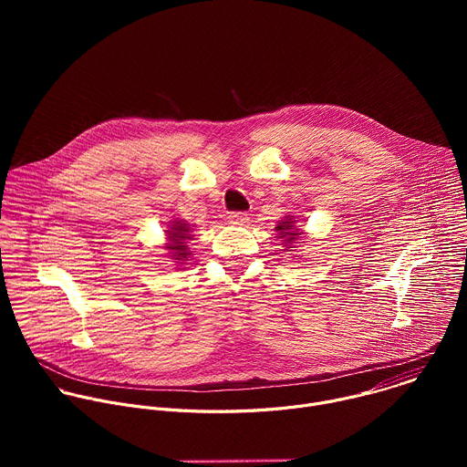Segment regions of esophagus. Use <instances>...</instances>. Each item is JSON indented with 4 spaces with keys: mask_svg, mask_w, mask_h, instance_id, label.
<instances>
[{
    "mask_svg": "<svg viewBox=\"0 0 467 467\" xmlns=\"http://www.w3.org/2000/svg\"><path fill=\"white\" fill-rule=\"evenodd\" d=\"M247 214H244V213H233L231 216H229V223H233V225H245L247 223Z\"/></svg>",
    "mask_w": 467,
    "mask_h": 467,
    "instance_id": "esophagus-1",
    "label": "esophagus"
}]
</instances>
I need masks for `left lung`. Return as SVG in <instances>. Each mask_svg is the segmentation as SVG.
<instances>
[{"mask_svg": "<svg viewBox=\"0 0 467 467\" xmlns=\"http://www.w3.org/2000/svg\"><path fill=\"white\" fill-rule=\"evenodd\" d=\"M296 223H297L296 216H290V214H288V216H285V220H281V222L275 225L277 238L281 240V245L285 247V249H281V251H294V249H292L294 244H303V242H299V240H303L305 233H303L301 227H297Z\"/></svg>", "mask_w": 467, "mask_h": 467, "instance_id": "1", "label": "left lung"}]
</instances>
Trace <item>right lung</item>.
Here are the masks:
<instances>
[{"instance_id": "obj_1", "label": "right lung", "mask_w": 467, "mask_h": 467, "mask_svg": "<svg viewBox=\"0 0 467 467\" xmlns=\"http://www.w3.org/2000/svg\"><path fill=\"white\" fill-rule=\"evenodd\" d=\"M164 233L168 238V242L164 244V249L168 251L166 256L175 260V264H179V265L186 264V260H192L190 258L192 251L188 247V240H192L193 234H192L190 223L175 218L173 222H168V229Z\"/></svg>"}]
</instances>
